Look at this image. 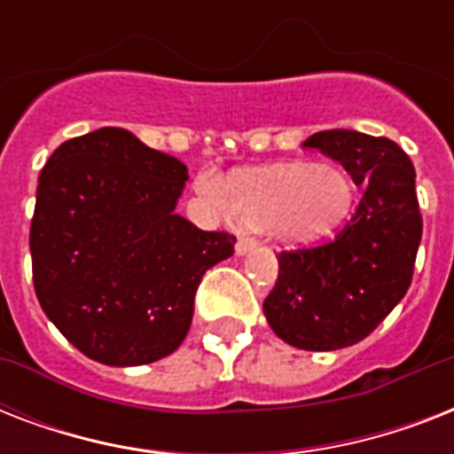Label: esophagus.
Instances as JSON below:
<instances>
[{
  "instance_id": "obj_1",
  "label": "esophagus",
  "mask_w": 454,
  "mask_h": 454,
  "mask_svg": "<svg viewBox=\"0 0 454 454\" xmlns=\"http://www.w3.org/2000/svg\"><path fill=\"white\" fill-rule=\"evenodd\" d=\"M254 245H256L254 238H249V235H240V238H238V242H235V254L238 256L247 254L249 249L254 247Z\"/></svg>"
}]
</instances>
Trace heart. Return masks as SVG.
<instances>
[{
  "label": "heart",
  "instance_id": "heart-1",
  "mask_svg": "<svg viewBox=\"0 0 454 454\" xmlns=\"http://www.w3.org/2000/svg\"><path fill=\"white\" fill-rule=\"evenodd\" d=\"M209 192L242 226L270 228L287 242L330 235L353 205V181L337 164L280 162L233 171Z\"/></svg>",
  "mask_w": 454,
  "mask_h": 454
}]
</instances>
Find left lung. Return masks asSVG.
<instances>
[{
  "mask_svg": "<svg viewBox=\"0 0 454 454\" xmlns=\"http://www.w3.org/2000/svg\"><path fill=\"white\" fill-rule=\"evenodd\" d=\"M303 148L337 160L363 198L334 240L278 254L263 313L290 346L337 351L365 339L412 283L422 240L415 167L391 138L351 129L317 131Z\"/></svg>",
  "mask_w": 454,
  "mask_h": 454,
  "instance_id": "8db88e82",
  "label": "left lung"
}]
</instances>
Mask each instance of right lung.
<instances>
[{
	"instance_id": "obj_1",
	"label": "right lung",
	"mask_w": 454,
	"mask_h": 454,
	"mask_svg": "<svg viewBox=\"0 0 454 454\" xmlns=\"http://www.w3.org/2000/svg\"><path fill=\"white\" fill-rule=\"evenodd\" d=\"M188 169L103 127L60 144L39 174L30 226L35 292L46 317L103 365L155 363L181 346L198 285L235 235L178 216Z\"/></svg>"
}]
</instances>
